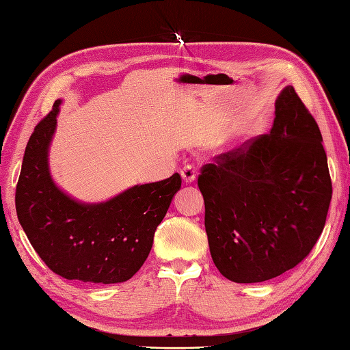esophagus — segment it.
<instances>
[{"instance_id":"34e87169","label":"esophagus","mask_w":350,"mask_h":350,"mask_svg":"<svg viewBox=\"0 0 350 350\" xmlns=\"http://www.w3.org/2000/svg\"><path fill=\"white\" fill-rule=\"evenodd\" d=\"M180 174H182L183 180H185L187 183H191L196 180V177H197V167L193 163H187L185 167L182 168Z\"/></svg>"}]
</instances>
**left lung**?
I'll list each match as a JSON object with an SVG mask.
<instances>
[{
	"label": "left lung",
	"mask_w": 350,
	"mask_h": 350,
	"mask_svg": "<svg viewBox=\"0 0 350 350\" xmlns=\"http://www.w3.org/2000/svg\"><path fill=\"white\" fill-rule=\"evenodd\" d=\"M319 125L294 87L275 100L268 135L203 165L209 251L236 283L282 275L312 251L326 224L332 182Z\"/></svg>",
	"instance_id": "obj_1"
}]
</instances>
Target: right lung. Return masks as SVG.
Returning <instances> with one entry per match:
<instances>
[{"instance_id":"right-lung-1","label":"right lung","mask_w":350,"mask_h":350,"mask_svg":"<svg viewBox=\"0 0 350 350\" xmlns=\"http://www.w3.org/2000/svg\"><path fill=\"white\" fill-rule=\"evenodd\" d=\"M59 104L55 100L25 147L15 193L18 220L55 274L85 283L126 282L147 260L156 228L180 189V174L136 185L104 203L73 200L55 185L47 162Z\"/></svg>"}]
</instances>
